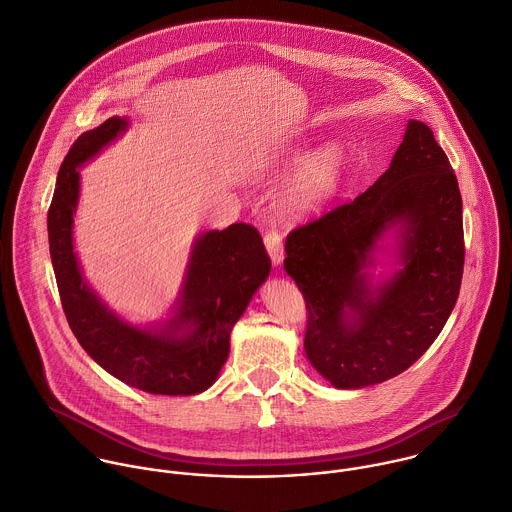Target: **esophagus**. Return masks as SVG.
Instances as JSON below:
<instances>
[{
    "label": "esophagus",
    "instance_id": "1",
    "mask_svg": "<svg viewBox=\"0 0 512 512\" xmlns=\"http://www.w3.org/2000/svg\"><path fill=\"white\" fill-rule=\"evenodd\" d=\"M265 247L269 251V257H271L273 265H281L283 255H285V251H283V235L279 231H275V229H269L265 233Z\"/></svg>",
    "mask_w": 512,
    "mask_h": 512
}]
</instances>
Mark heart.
Instances as JSON below:
<instances>
[{"instance_id":"1","label":"heart","mask_w":512,"mask_h":512,"mask_svg":"<svg viewBox=\"0 0 512 512\" xmlns=\"http://www.w3.org/2000/svg\"><path fill=\"white\" fill-rule=\"evenodd\" d=\"M345 149L327 143L311 153L297 169L283 199V209L291 215H305L321 209L337 193L345 173Z\"/></svg>"}]
</instances>
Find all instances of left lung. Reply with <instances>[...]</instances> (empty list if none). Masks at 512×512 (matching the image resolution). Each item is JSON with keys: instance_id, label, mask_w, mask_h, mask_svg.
I'll use <instances>...</instances> for the list:
<instances>
[{"instance_id": "1", "label": "left lung", "mask_w": 512, "mask_h": 512, "mask_svg": "<svg viewBox=\"0 0 512 512\" xmlns=\"http://www.w3.org/2000/svg\"><path fill=\"white\" fill-rule=\"evenodd\" d=\"M393 226L402 269L371 288L364 269ZM285 253L307 305V359L333 387L363 389L407 371L443 331L465 265L463 199L431 127L411 119L375 185L293 229Z\"/></svg>"}]
</instances>
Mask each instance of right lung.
Wrapping results in <instances>:
<instances>
[{
  "mask_svg": "<svg viewBox=\"0 0 512 512\" xmlns=\"http://www.w3.org/2000/svg\"><path fill=\"white\" fill-rule=\"evenodd\" d=\"M125 129V117H109L79 135L59 167L47 235L61 305L79 345L115 379L151 395H195L215 383L231 329L269 277L271 259L253 225L207 231L193 245L177 311L161 329L133 327L109 311L85 283L73 251L77 167Z\"/></svg>",
  "mask_w": 512,
  "mask_h": 512,
  "instance_id": "right-lung-1",
  "label": "right lung"
}]
</instances>
